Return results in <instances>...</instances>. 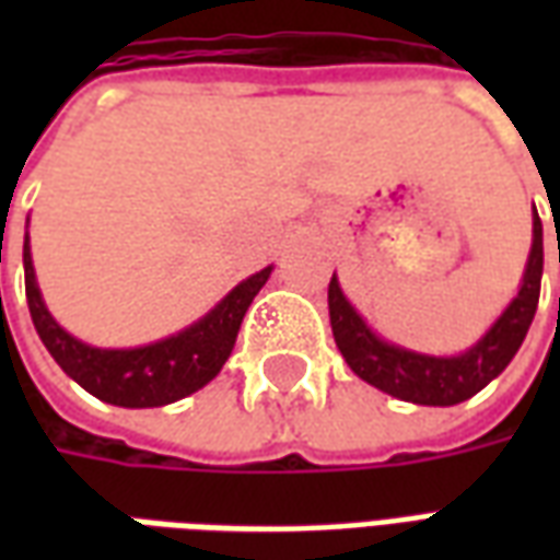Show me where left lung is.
Wrapping results in <instances>:
<instances>
[{
  "label": "left lung",
  "instance_id": "obj_1",
  "mask_svg": "<svg viewBox=\"0 0 560 560\" xmlns=\"http://www.w3.org/2000/svg\"><path fill=\"white\" fill-rule=\"evenodd\" d=\"M560 264V255H558ZM542 279V221L534 209V243H530L528 267L522 276L516 300L506 305L492 329L474 348L458 357H429L408 351L393 341L375 336L357 308L341 293L339 279H329V324L345 363L365 384L384 389L393 399L446 408L477 396L489 381L504 372L528 336L530 320L540 303Z\"/></svg>",
  "mask_w": 560,
  "mask_h": 560
}]
</instances>
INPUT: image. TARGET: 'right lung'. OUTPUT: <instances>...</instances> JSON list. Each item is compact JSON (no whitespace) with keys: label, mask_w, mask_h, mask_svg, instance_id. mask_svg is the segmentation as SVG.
<instances>
[{"label":"right lung","mask_w":560,"mask_h":560,"mask_svg":"<svg viewBox=\"0 0 560 560\" xmlns=\"http://www.w3.org/2000/svg\"><path fill=\"white\" fill-rule=\"evenodd\" d=\"M23 269L32 324L38 329L44 348L86 393L119 408H161L207 387L221 372V365L228 363L245 312L272 272V267H267L240 281L212 312L176 336L143 348L104 351L74 339L47 312L32 267L30 233L23 240Z\"/></svg>","instance_id":"add662e5"}]
</instances>
